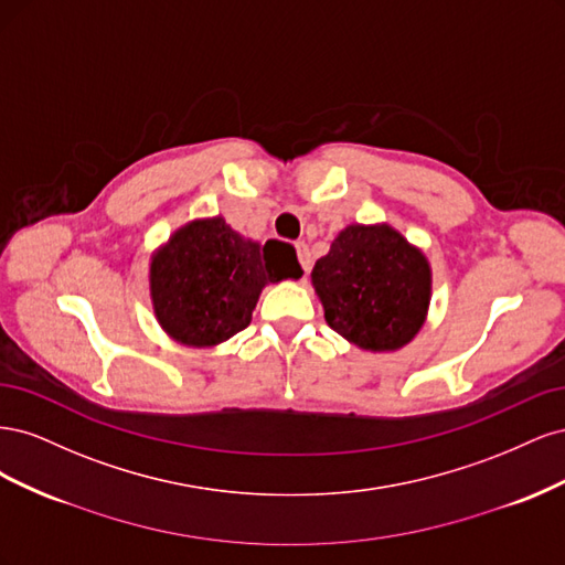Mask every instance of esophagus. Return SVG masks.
Here are the masks:
<instances>
[{"label": "esophagus", "instance_id": "34e87169", "mask_svg": "<svg viewBox=\"0 0 565 565\" xmlns=\"http://www.w3.org/2000/svg\"><path fill=\"white\" fill-rule=\"evenodd\" d=\"M295 249H297V256H299V264H301L303 273H309L311 270V252H309V247H306L303 243H297Z\"/></svg>", "mask_w": 565, "mask_h": 565}]
</instances>
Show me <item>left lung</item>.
<instances>
[{
  "instance_id": "left-lung-1",
  "label": "left lung",
  "mask_w": 565,
  "mask_h": 565,
  "mask_svg": "<svg viewBox=\"0 0 565 565\" xmlns=\"http://www.w3.org/2000/svg\"><path fill=\"white\" fill-rule=\"evenodd\" d=\"M330 328L363 351H398L422 330L431 268L388 224H351L311 270Z\"/></svg>"
}]
</instances>
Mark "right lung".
Wrapping results in <instances>:
<instances>
[{"label": "right lung", "mask_w": 565, "mask_h": 565, "mask_svg": "<svg viewBox=\"0 0 565 565\" xmlns=\"http://www.w3.org/2000/svg\"><path fill=\"white\" fill-rule=\"evenodd\" d=\"M245 241L224 218H195L150 256V299L162 330L183 347H216L245 330L268 282L299 278L292 259Z\"/></svg>", "instance_id": "right-lung-1"}]
</instances>
